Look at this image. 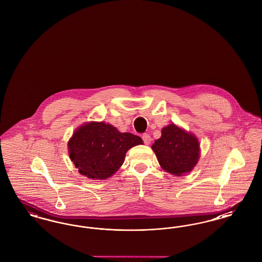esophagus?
<instances>
[{"label":"esophagus","instance_id":"esophagus-1","mask_svg":"<svg viewBox=\"0 0 262 262\" xmlns=\"http://www.w3.org/2000/svg\"><path fill=\"white\" fill-rule=\"evenodd\" d=\"M141 137H142V140H143L144 144H146V145L150 144V142H151V137H150L148 134H143Z\"/></svg>","mask_w":262,"mask_h":262}]
</instances>
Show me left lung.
Wrapping results in <instances>:
<instances>
[{
  "label": "left lung",
  "instance_id": "obj_1",
  "mask_svg": "<svg viewBox=\"0 0 262 262\" xmlns=\"http://www.w3.org/2000/svg\"><path fill=\"white\" fill-rule=\"evenodd\" d=\"M161 133L152 149L163 170L174 176L190 172L200 159V142L196 137L174 124L163 127Z\"/></svg>",
  "mask_w": 262,
  "mask_h": 262
}]
</instances>
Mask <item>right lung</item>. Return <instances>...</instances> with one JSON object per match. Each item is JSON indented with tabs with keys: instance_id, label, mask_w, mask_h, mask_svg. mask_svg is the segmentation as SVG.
Instances as JSON below:
<instances>
[{
	"instance_id": "obj_1",
	"label": "right lung",
	"mask_w": 262,
	"mask_h": 262,
	"mask_svg": "<svg viewBox=\"0 0 262 262\" xmlns=\"http://www.w3.org/2000/svg\"><path fill=\"white\" fill-rule=\"evenodd\" d=\"M142 144V139L120 133L103 122L79 126L69 140V154L78 172L92 180H105L115 174L125 161L126 151Z\"/></svg>"
}]
</instances>
